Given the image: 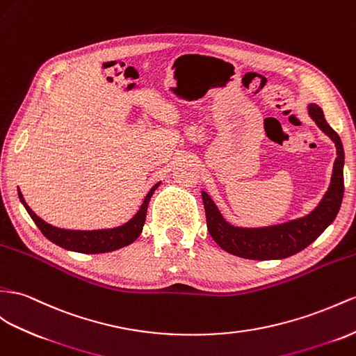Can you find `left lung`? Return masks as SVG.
Listing matches in <instances>:
<instances>
[{"label":"left lung","instance_id":"obj_1","mask_svg":"<svg viewBox=\"0 0 356 356\" xmlns=\"http://www.w3.org/2000/svg\"><path fill=\"white\" fill-rule=\"evenodd\" d=\"M307 109L318 129L330 136L337 149L331 181L325 195L312 212L296 220L268 227H238L227 221L211 195L202 191L207 230L224 251L250 260L286 259L307 248L335 220L344 194L343 143L339 134L325 120L321 106L308 104Z\"/></svg>","mask_w":356,"mask_h":356}]
</instances>
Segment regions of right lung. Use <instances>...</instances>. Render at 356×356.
<instances>
[{
	"label": "right lung",
	"mask_w": 356,
	"mask_h": 356,
	"mask_svg": "<svg viewBox=\"0 0 356 356\" xmlns=\"http://www.w3.org/2000/svg\"><path fill=\"white\" fill-rule=\"evenodd\" d=\"M161 181L154 185L149 194L145 195L141 207L138 209L129 221L113 227V229H100V230H67V229H58L43 221L42 218L35 215L30 206L25 203L24 195L17 188V195H19L21 203L26 209V212L31 216V220L39 227V230L44 234V238L49 239L58 247L65 248L67 251H75L81 254H102V252H111L115 250H120L123 247H127L132 242L140 238L143 232V227L145 222V215H147V207L150 203V198L154 194V191L158 189Z\"/></svg>",
	"instance_id": "obj_1"
}]
</instances>
